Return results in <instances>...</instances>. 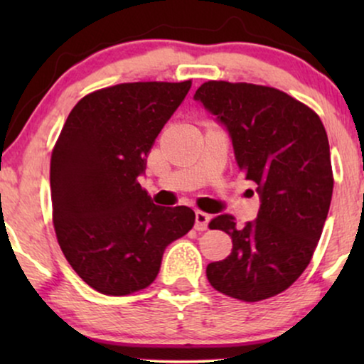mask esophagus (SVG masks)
Listing matches in <instances>:
<instances>
[{
  "label": "esophagus",
  "mask_w": 364,
  "mask_h": 364,
  "mask_svg": "<svg viewBox=\"0 0 364 364\" xmlns=\"http://www.w3.org/2000/svg\"><path fill=\"white\" fill-rule=\"evenodd\" d=\"M208 222H210V215L202 210L196 212V228L198 232H203L208 228Z\"/></svg>",
  "instance_id": "obj_1"
}]
</instances>
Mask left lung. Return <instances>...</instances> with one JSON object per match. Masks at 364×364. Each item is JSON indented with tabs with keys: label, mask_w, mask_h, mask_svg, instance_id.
<instances>
[{
	"label": "left lung",
	"mask_w": 364,
	"mask_h": 364,
	"mask_svg": "<svg viewBox=\"0 0 364 364\" xmlns=\"http://www.w3.org/2000/svg\"><path fill=\"white\" fill-rule=\"evenodd\" d=\"M227 129L237 166L257 183L255 222L237 227L222 213L212 230L232 237V253L208 263L207 278L223 295L260 301L287 290L305 272L333 193L330 144L320 117L275 87L208 81L193 94Z\"/></svg>",
	"instance_id": "obj_1"
}]
</instances>
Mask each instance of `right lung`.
Returning a JSON list of instances; mask_svg holds the SVG:
<instances>
[{
    "label": "right lung",
    "mask_w": 364,
    "mask_h": 364,
    "mask_svg": "<svg viewBox=\"0 0 364 364\" xmlns=\"http://www.w3.org/2000/svg\"><path fill=\"white\" fill-rule=\"evenodd\" d=\"M192 81L127 82L87 94L51 156L53 220L73 270L104 295L156 280L167 245L193 227L188 207L156 205L139 183Z\"/></svg>",
    "instance_id": "obj_1"
}]
</instances>
